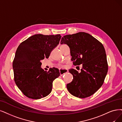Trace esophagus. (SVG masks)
<instances>
[{"label":"esophagus","mask_w":122,"mask_h":122,"mask_svg":"<svg viewBox=\"0 0 122 122\" xmlns=\"http://www.w3.org/2000/svg\"><path fill=\"white\" fill-rule=\"evenodd\" d=\"M68 70L67 69H59V72L60 75H63V74L68 72Z\"/></svg>","instance_id":"34e87169"}]
</instances>
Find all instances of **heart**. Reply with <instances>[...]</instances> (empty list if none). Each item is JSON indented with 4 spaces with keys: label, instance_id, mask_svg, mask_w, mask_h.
<instances>
[{
    "label": "heart",
    "instance_id": "b5f03b06",
    "mask_svg": "<svg viewBox=\"0 0 122 122\" xmlns=\"http://www.w3.org/2000/svg\"><path fill=\"white\" fill-rule=\"evenodd\" d=\"M58 67H63L64 66L63 65H62V64H59L58 65Z\"/></svg>",
    "mask_w": 122,
    "mask_h": 122
}]
</instances>
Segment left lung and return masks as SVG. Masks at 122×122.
I'll return each instance as SVG.
<instances>
[{
    "mask_svg": "<svg viewBox=\"0 0 122 122\" xmlns=\"http://www.w3.org/2000/svg\"><path fill=\"white\" fill-rule=\"evenodd\" d=\"M61 44L69 47L74 65L82 64L81 72L69 70L72 81L67 84L69 92L76 97L86 98L95 93L103 84L108 70L105 49L92 35L84 32L65 35Z\"/></svg>",
    "mask_w": 122,
    "mask_h": 122,
    "instance_id": "8db88e82",
    "label": "left lung"
}]
</instances>
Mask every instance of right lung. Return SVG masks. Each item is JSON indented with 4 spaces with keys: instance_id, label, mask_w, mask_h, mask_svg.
<instances>
[{
    "instance_id": "add662e5",
    "label": "right lung",
    "mask_w": 122,
    "mask_h": 122,
    "mask_svg": "<svg viewBox=\"0 0 122 122\" xmlns=\"http://www.w3.org/2000/svg\"><path fill=\"white\" fill-rule=\"evenodd\" d=\"M61 38L59 34H36L21 43L17 48L12 63L14 80L26 97L38 100L51 92L53 81L60 76L59 71L54 67L44 71L41 67V60L49 58Z\"/></svg>"
}]
</instances>
